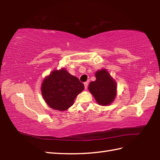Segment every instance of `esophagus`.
<instances>
[{"mask_svg": "<svg viewBox=\"0 0 160 160\" xmlns=\"http://www.w3.org/2000/svg\"><path fill=\"white\" fill-rule=\"evenodd\" d=\"M88 84H89V83H88L87 82H84V88H85V89H87Z\"/></svg>", "mask_w": 160, "mask_h": 160, "instance_id": "34e87169", "label": "esophagus"}]
</instances>
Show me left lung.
<instances>
[{
    "instance_id": "obj_1",
    "label": "left lung",
    "mask_w": 160,
    "mask_h": 160,
    "mask_svg": "<svg viewBox=\"0 0 160 160\" xmlns=\"http://www.w3.org/2000/svg\"><path fill=\"white\" fill-rule=\"evenodd\" d=\"M95 76L96 80L89 83V91L98 104L108 106L117 96V83L106 69L97 71Z\"/></svg>"
}]
</instances>
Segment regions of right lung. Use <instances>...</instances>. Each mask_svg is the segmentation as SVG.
<instances>
[{"label":"right lung","instance_id":"obj_1","mask_svg":"<svg viewBox=\"0 0 160 160\" xmlns=\"http://www.w3.org/2000/svg\"><path fill=\"white\" fill-rule=\"evenodd\" d=\"M84 84L64 68L52 71L46 76L41 85V93L45 102L53 109L65 111L84 90Z\"/></svg>","mask_w":160,"mask_h":160}]
</instances>
